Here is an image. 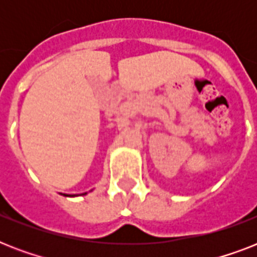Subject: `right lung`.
Here are the masks:
<instances>
[{"instance_id": "1", "label": "right lung", "mask_w": 257, "mask_h": 257, "mask_svg": "<svg viewBox=\"0 0 257 257\" xmlns=\"http://www.w3.org/2000/svg\"><path fill=\"white\" fill-rule=\"evenodd\" d=\"M82 195H86V193H82ZM65 196H68V195H65Z\"/></svg>"}]
</instances>
